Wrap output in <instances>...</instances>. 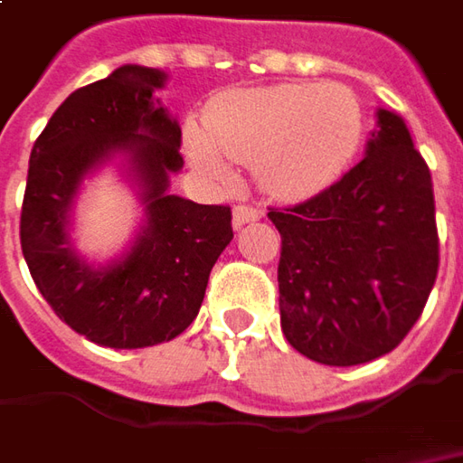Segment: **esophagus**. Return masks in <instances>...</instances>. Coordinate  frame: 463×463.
<instances>
[{
  "label": "esophagus",
  "mask_w": 463,
  "mask_h": 463,
  "mask_svg": "<svg viewBox=\"0 0 463 463\" xmlns=\"http://www.w3.org/2000/svg\"><path fill=\"white\" fill-rule=\"evenodd\" d=\"M262 219V211L252 205H234V229H241L244 223H252Z\"/></svg>",
  "instance_id": "esophagus-1"
}]
</instances>
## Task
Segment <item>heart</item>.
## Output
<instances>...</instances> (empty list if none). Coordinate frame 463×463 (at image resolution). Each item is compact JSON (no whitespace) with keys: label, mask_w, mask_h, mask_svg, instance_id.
Listing matches in <instances>:
<instances>
[{"label":"heart","mask_w":463,"mask_h":463,"mask_svg":"<svg viewBox=\"0 0 463 463\" xmlns=\"http://www.w3.org/2000/svg\"><path fill=\"white\" fill-rule=\"evenodd\" d=\"M361 99L337 81H283L226 92L205 110V134L190 128L185 152L203 175L226 183L223 156L255 167L262 193L307 201L335 185L364 146Z\"/></svg>","instance_id":"b5f03b06"}]
</instances>
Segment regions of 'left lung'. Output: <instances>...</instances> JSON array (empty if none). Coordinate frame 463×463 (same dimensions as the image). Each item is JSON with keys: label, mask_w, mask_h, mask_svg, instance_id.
I'll use <instances>...</instances> for the list:
<instances>
[{"label": "left lung", "mask_w": 463, "mask_h": 463, "mask_svg": "<svg viewBox=\"0 0 463 463\" xmlns=\"http://www.w3.org/2000/svg\"><path fill=\"white\" fill-rule=\"evenodd\" d=\"M280 232V329L325 365L392 353L418 322L438 276L430 169L404 120L376 110L365 156L294 208H270Z\"/></svg>", "instance_id": "8db88e82"}]
</instances>
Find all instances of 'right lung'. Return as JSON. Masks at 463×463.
<instances>
[{
  "mask_svg": "<svg viewBox=\"0 0 463 463\" xmlns=\"http://www.w3.org/2000/svg\"><path fill=\"white\" fill-rule=\"evenodd\" d=\"M167 74L126 63L71 92L30 152L20 241L38 291L74 332L118 350L167 343L203 304L211 268L234 240L229 205L172 195L180 123L154 98ZM118 164L145 219L123 256L95 266L71 241L84 179Z\"/></svg>",
  "mask_w": 463,
  "mask_h": 463,
  "instance_id": "obj_1",
  "label": "right lung"
}]
</instances>
